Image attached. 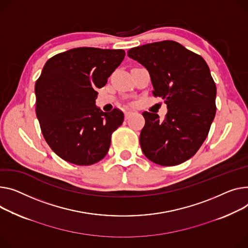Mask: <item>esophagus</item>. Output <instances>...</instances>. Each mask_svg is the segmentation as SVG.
<instances>
[{
  "label": "esophagus",
  "instance_id": "obj_1",
  "mask_svg": "<svg viewBox=\"0 0 248 248\" xmlns=\"http://www.w3.org/2000/svg\"><path fill=\"white\" fill-rule=\"evenodd\" d=\"M134 114V112L133 111H126L125 113H124V118H125V120H128L131 115Z\"/></svg>",
  "mask_w": 248,
  "mask_h": 248
}]
</instances>
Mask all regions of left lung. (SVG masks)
<instances>
[{
  "mask_svg": "<svg viewBox=\"0 0 248 248\" xmlns=\"http://www.w3.org/2000/svg\"><path fill=\"white\" fill-rule=\"evenodd\" d=\"M127 56L150 72L153 93L169 109L162 122L156 113L142 112V153L163 167L185 162L200 150L217 112V86L207 63L174 41L133 47Z\"/></svg>",
  "mask_w": 248,
  "mask_h": 248,
  "instance_id": "1",
  "label": "left lung"
}]
</instances>
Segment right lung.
<instances>
[{"mask_svg": "<svg viewBox=\"0 0 248 248\" xmlns=\"http://www.w3.org/2000/svg\"><path fill=\"white\" fill-rule=\"evenodd\" d=\"M124 49L76 47L49 59L36 81V113L53 152L77 166H91L108 152L124 112L95 107L96 89L124 58Z\"/></svg>", "mask_w": 248, "mask_h": 248, "instance_id": "right-lung-1", "label": "right lung"}]
</instances>
